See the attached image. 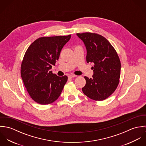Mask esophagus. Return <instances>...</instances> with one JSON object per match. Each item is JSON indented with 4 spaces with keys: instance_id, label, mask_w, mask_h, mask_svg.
I'll list each match as a JSON object with an SVG mask.
<instances>
[{
    "instance_id": "obj_1",
    "label": "esophagus",
    "mask_w": 146,
    "mask_h": 146,
    "mask_svg": "<svg viewBox=\"0 0 146 146\" xmlns=\"http://www.w3.org/2000/svg\"><path fill=\"white\" fill-rule=\"evenodd\" d=\"M77 76L76 75H70L68 76V78H75V77H76Z\"/></svg>"
}]
</instances>
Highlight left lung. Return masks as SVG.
<instances>
[{
  "mask_svg": "<svg viewBox=\"0 0 146 146\" xmlns=\"http://www.w3.org/2000/svg\"><path fill=\"white\" fill-rule=\"evenodd\" d=\"M86 49V62L94 63L92 78L85 76L84 94L103 101L116 90L120 78L121 63L115 49L104 36L90 33L76 34Z\"/></svg>",
  "mask_w": 146,
  "mask_h": 146,
  "instance_id": "1",
  "label": "left lung"
}]
</instances>
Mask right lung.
<instances>
[{
  "label": "right lung",
  "mask_w": 146,
  "mask_h": 146,
  "mask_svg": "<svg viewBox=\"0 0 146 146\" xmlns=\"http://www.w3.org/2000/svg\"><path fill=\"white\" fill-rule=\"evenodd\" d=\"M71 37L69 35L40 38L25 53L21 64V78L31 98L39 104H50L57 100L67 81V76H58L50 70Z\"/></svg>",
  "instance_id": "obj_1"
}]
</instances>
